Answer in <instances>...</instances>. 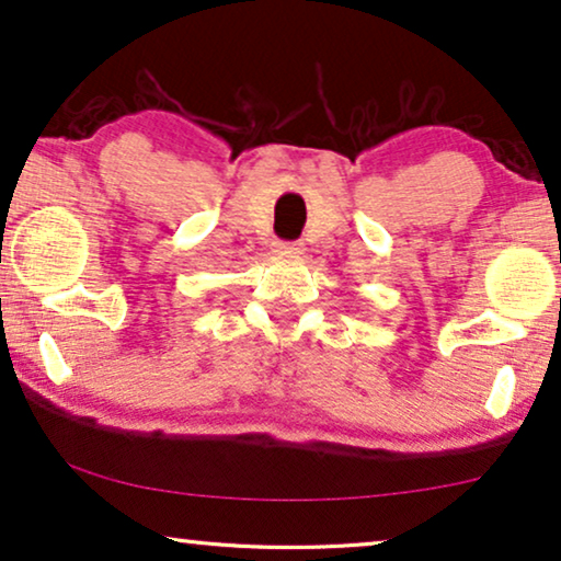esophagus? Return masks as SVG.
Masks as SVG:
<instances>
[{
  "mask_svg": "<svg viewBox=\"0 0 561 561\" xmlns=\"http://www.w3.org/2000/svg\"><path fill=\"white\" fill-rule=\"evenodd\" d=\"M275 252H280V255H288V257L304 255V242H278L275 244Z\"/></svg>",
  "mask_w": 561,
  "mask_h": 561,
  "instance_id": "1",
  "label": "esophagus"
}]
</instances>
